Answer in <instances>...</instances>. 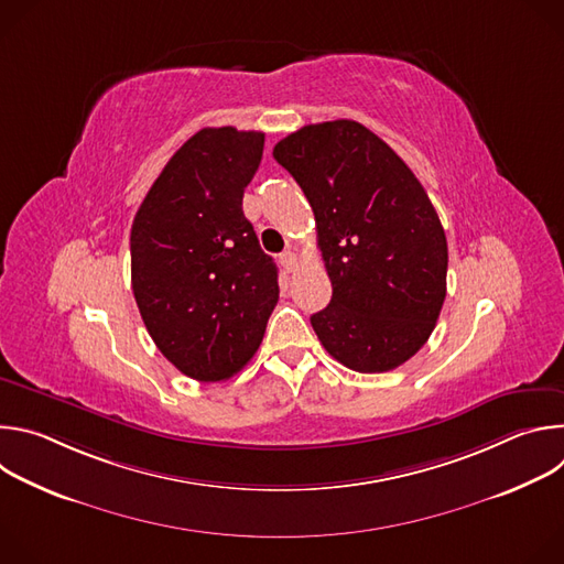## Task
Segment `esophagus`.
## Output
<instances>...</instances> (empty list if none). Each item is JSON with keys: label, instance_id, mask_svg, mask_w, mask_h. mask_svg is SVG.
I'll return each instance as SVG.
<instances>
[{"label": "esophagus", "instance_id": "34e87169", "mask_svg": "<svg viewBox=\"0 0 564 564\" xmlns=\"http://www.w3.org/2000/svg\"><path fill=\"white\" fill-rule=\"evenodd\" d=\"M279 261H281V265H283V270L285 272H294V268H296V254L294 252H283L281 257H279Z\"/></svg>", "mask_w": 564, "mask_h": 564}]
</instances>
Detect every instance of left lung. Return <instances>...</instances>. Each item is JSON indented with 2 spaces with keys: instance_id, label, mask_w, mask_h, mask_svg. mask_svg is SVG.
Here are the masks:
<instances>
[{
  "instance_id": "8db88e82",
  "label": "left lung",
  "mask_w": 564,
  "mask_h": 564,
  "mask_svg": "<svg viewBox=\"0 0 564 564\" xmlns=\"http://www.w3.org/2000/svg\"><path fill=\"white\" fill-rule=\"evenodd\" d=\"M303 189L333 283L310 316L324 348L357 372L409 361L431 337L446 296L448 248L422 183L355 120L307 124L272 151Z\"/></svg>"
}]
</instances>
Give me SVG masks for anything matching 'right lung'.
I'll return each mask as SVG.
<instances>
[{"label":"right lung","mask_w":564,"mask_h":564,"mask_svg":"<svg viewBox=\"0 0 564 564\" xmlns=\"http://www.w3.org/2000/svg\"><path fill=\"white\" fill-rule=\"evenodd\" d=\"M265 133L205 127L160 172L131 225V288L181 372L223 381L259 350L279 272L243 214Z\"/></svg>","instance_id":"right-lung-1"}]
</instances>
